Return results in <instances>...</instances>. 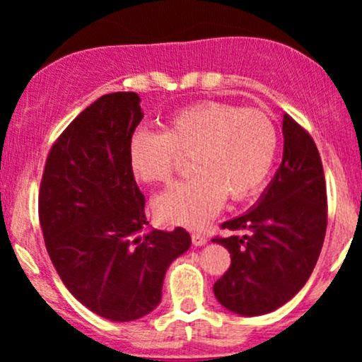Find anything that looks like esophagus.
Wrapping results in <instances>:
<instances>
[{"instance_id":"obj_1","label":"esophagus","mask_w":362,"mask_h":362,"mask_svg":"<svg viewBox=\"0 0 362 362\" xmlns=\"http://www.w3.org/2000/svg\"><path fill=\"white\" fill-rule=\"evenodd\" d=\"M192 243L195 245V247H202V245H206V243H207L206 235H202V233H192Z\"/></svg>"}]
</instances>
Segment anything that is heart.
Here are the masks:
<instances>
[{"mask_svg":"<svg viewBox=\"0 0 362 362\" xmlns=\"http://www.w3.org/2000/svg\"><path fill=\"white\" fill-rule=\"evenodd\" d=\"M277 129L259 109L201 102L177 112L165 131H138L129 141L132 175L144 184L167 182L182 156L192 155L194 175L155 199L163 223L201 228L224 199L243 201L260 189L276 160Z\"/></svg>","mask_w":362,"mask_h":362,"instance_id":"1","label":"heart"}]
</instances>
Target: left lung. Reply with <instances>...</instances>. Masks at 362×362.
Returning a JSON list of instances; mask_svg holds the SVG:
<instances>
[{"mask_svg":"<svg viewBox=\"0 0 362 362\" xmlns=\"http://www.w3.org/2000/svg\"><path fill=\"white\" fill-rule=\"evenodd\" d=\"M281 167L250 211L223 223L243 236L214 238L231 265L214 282L226 310L259 317L281 308L310 279L327 231V189L315 141L294 119H282Z\"/></svg>","mask_w":362,"mask_h":362,"instance_id":"1","label":"left lung"}]
</instances>
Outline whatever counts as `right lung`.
Returning <instances> with one entry per match:
<instances>
[{
    "label": "right lung",
    "mask_w": 362,
    "mask_h": 362,
    "mask_svg": "<svg viewBox=\"0 0 362 362\" xmlns=\"http://www.w3.org/2000/svg\"><path fill=\"white\" fill-rule=\"evenodd\" d=\"M139 102L134 91H115L86 107L54 143L40 182V228L54 267L83 306L112 322L151 313L170 264L192 243L184 228H148L127 158Z\"/></svg>",
    "instance_id": "1"
}]
</instances>
